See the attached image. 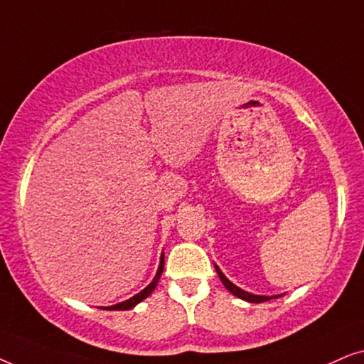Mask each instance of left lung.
Returning a JSON list of instances; mask_svg holds the SVG:
<instances>
[{
  "label": "left lung",
  "mask_w": 364,
  "mask_h": 364,
  "mask_svg": "<svg viewBox=\"0 0 364 364\" xmlns=\"http://www.w3.org/2000/svg\"><path fill=\"white\" fill-rule=\"evenodd\" d=\"M215 270H217V275H218V278H220L222 283H223V285H225L227 290L230 291L232 295H235V296H238V298H242V300H245V301H248V303H263V301L273 300V298L282 296V295H273V296L253 295V293H248V291H245V290H242V288H238L237 285H233V283H232L230 280H228V278H227L225 275H223L222 270H220V268H218L217 265H215Z\"/></svg>",
  "instance_id": "obj_1"
}]
</instances>
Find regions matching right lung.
<instances>
[{"mask_svg":"<svg viewBox=\"0 0 364 364\" xmlns=\"http://www.w3.org/2000/svg\"><path fill=\"white\" fill-rule=\"evenodd\" d=\"M162 272H164V253L161 255V263H159V268H157V273H156V277H154V280L149 283V285L144 288L142 291H139L137 295H134L132 298H129V300H126V301H121V303H117V305H112V306H104L102 310H131V308H134L136 305H139V303H141L142 300H146L147 296H151V293L156 290V287H157V283H159V280H161V275H162Z\"/></svg>","mask_w":364,"mask_h":364,"instance_id":"right-lung-1","label":"right lung"}]
</instances>
